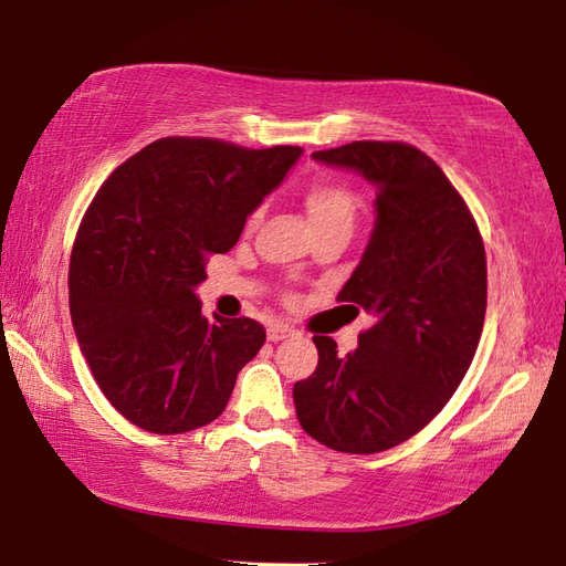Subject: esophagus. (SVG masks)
Returning <instances> with one entry per match:
<instances>
[{"label":"esophagus","mask_w":566,"mask_h":566,"mask_svg":"<svg viewBox=\"0 0 566 566\" xmlns=\"http://www.w3.org/2000/svg\"><path fill=\"white\" fill-rule=\"evenodd\" d=\"M293 333H295L293 327H287V325H283V323H273V325L269 327V339H271V343H279V339L291 337Z\"/></svg>","instance_id":"34e87169"}]
</instances>
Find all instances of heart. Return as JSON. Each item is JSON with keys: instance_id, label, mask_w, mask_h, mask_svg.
<instances>
[{"instance_id": "b5f03b06", "label": "heart", "mask_w": 566, "mask_h": 566, "mask_svg": "<svg viewBox=\"0 0 566 566\" xmlns=\"http://www.w3.org/2000/svg\"><path fill=\"white\" fill-rule=\"evenodd\" d=\"M303 207L307 211V219H311L315 233L327 231V229H339L352 233L355 223L359 219V197L357 191L349 185L339 182V179L319 177L313 179L311 185L303 191ZM263 209H253L249 217V229L259 223Z\"/></svg>"}]
</instances>
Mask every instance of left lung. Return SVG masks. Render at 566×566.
<instances>
[{
    "instance_id": "obj_1",
    "label": "left lung",
    "mask_w": 566,
    "mask_h": 566,
    "mask_svg": "<svg viewBox=\"0 0 566 566\" xmlns=\"http://www.w3.org/2000/svg\"><path fill=\"white\" fill-rule=\"evenodd\" d=\"M313 157L357 169L377 187L375 233L337 295L375 323L345 357L333 337H313L317 367L295 381V413L327 449L379 453L419 433L471 367L488 305L483 237L419 147L357 140Z\"/></svg>"
}]
</instances>
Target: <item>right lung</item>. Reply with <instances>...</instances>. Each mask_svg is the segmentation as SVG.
<instances>
[{"label":"right lung","mask_w":566,"mask_h":566,"mask_svg":"<svg viewBox=\"0 0 566 566\" xmlns=\"http://www.w3.org/2000/svg\"><path fill=\"white\" fill-rule=\"evenodd\" d=\"M301 147L251 150L217 137H163L95 191L73 241L69 303L91 375L117 413L172 436L227 409L265 343L251 317L201 315L207 255L227 253Z\"/></svg>","instance_id":"obj_1"}]
</instances>
